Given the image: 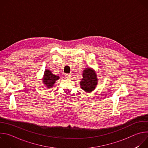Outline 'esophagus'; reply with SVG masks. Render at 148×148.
<instances>
[{
  "mask_svg": "<svg viewBox=\"0 0 148 148\" xmlns=\"http://www.w3.org/2000/svg\"><path fill=\"white\" fill-rule=\"evenodd\" d=\"M65 77H66V78H67V79H70V78H71V74H66L65 75Z\"/></svg>",
  "mask_w": 148,
  "mask_h": 148,
  "instance_id": "34e87169",
  "label": "esophagus"
}]
</instances>
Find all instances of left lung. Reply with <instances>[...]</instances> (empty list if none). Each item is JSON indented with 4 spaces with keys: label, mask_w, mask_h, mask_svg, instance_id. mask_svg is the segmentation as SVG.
<instances>
[{
    "label": "left lung",
    "mask_w": 148,
    "mask_h": 148,
    "mask_svg": "<svg viewBox=\"0 0 148 148\" xmlns=\"http://www.w3.org/2000/svg\"><path fill=\"white\" fill-rule=\"evenodd\" d=\"M83 78L80 82L81 87L86 92H90L94 90L97 84V75L90 69H85L83 71Z\"/></svg>",
    "instance_id": "1"
}]
</instances>
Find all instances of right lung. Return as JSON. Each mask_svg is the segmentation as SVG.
<instances>
[{
  "instance_id": "add662e5",
  "label": "right lung",
  "mask_w": 148,
  "mask_h": 148,
  "mask_svg": "<svg viewBox=\"0 0 148 148\" xmlns=\"http://www.w3.org/2000/svg\"><path fill=\"white\" fill-rule=\"evenodd\" d=\"M58 79H59V77L53 74L50 70H46L45 71L44 74L43 82L47 88L52 87L53 84Z\"/></svg>"
}]
</instances>
